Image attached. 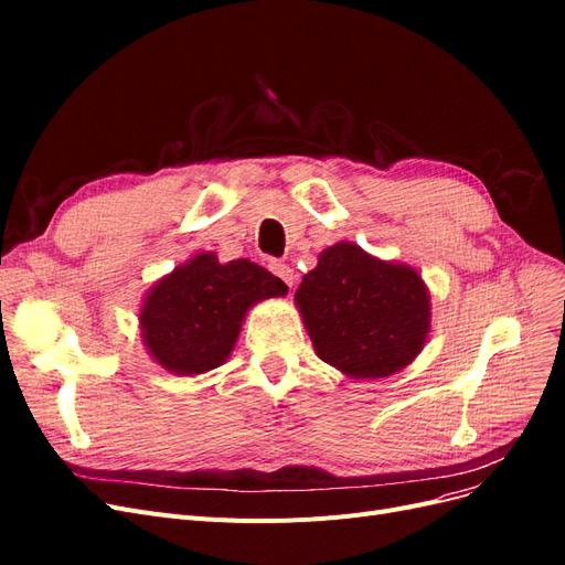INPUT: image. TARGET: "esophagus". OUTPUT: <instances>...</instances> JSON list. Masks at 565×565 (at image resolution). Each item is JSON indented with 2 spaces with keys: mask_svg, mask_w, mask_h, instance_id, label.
<instances>
[{
  "mask_svg": "<svg viewBox=\"0 0 565 565\" xmlns=\"http://www.w3.org/2000/svg\"><path fill=\"white\" fill-rule=\"evenodd\" d=\"M270 270L276 273V276L292 289L295 287V282H297V273H295V268L292 266H287L285 262H270Z\"/></svg>",
  "mask_w": 565,
  "mask_h": 565,
  "instance_id": "34e87169",
  "label": "esophagus"
}]
</instances>
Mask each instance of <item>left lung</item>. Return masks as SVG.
<instances>
[{
	"instance_id": "obj_1",
	"label": "left lung",
	"mask_w": 565,
	"mask_h": 565,
	"mask_svg": "<svg viewBox=\"0 0 565 565\" xmlns=\"http://www.w3.org/2000/svg\"><path fill=\"white\" fill-rule=\"evenodd\" d=\"M295 303L320 361L353 380L401 372L431 332V295L419 273L353 243L320 252Z\"/></svg>"
}]
</instances>
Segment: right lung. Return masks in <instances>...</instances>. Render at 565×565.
Masks as SVG:
<instances>
[{"mask_svg":"<svg viewBox=\"0 0 565 565\" xmlns=\"http://www.w3.org/2000/svg\"><path fill=\"white\" fill-rule=\"evenodd\" d=\"M285 295L287 285L249 259L221 264L198 252L148 289L141 339L160 367L193 377L228 361L254 303Z\"/></svg>","mask_w":565,"mask_h":565,"instance_id":"add662e5","label":"right lung"}]
</instances>
